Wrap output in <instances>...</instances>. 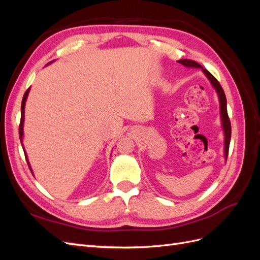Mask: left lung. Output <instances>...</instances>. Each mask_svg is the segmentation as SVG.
Masks as SVG:
<instances>
[{"label":"left lung","instance_id":"obj_1","mask_svg":"<svg viewBox=\"0 0 260 260\" xmlns=\"http://www.w3.org/2000/svg\"><path fill=\"white\" fill-rule=\"evenodd\" d=\"M179 64H182L183 66L186 67H196V68H202V70L207 76L208 79L210 80L211 84L214 85V88L216 89L219 101H220V112H221V119H222V125H223V130H224V156L225 159L228 158V154H229V146H230V140H231V122L229 119V116H228V111H226V99H225V94L223 92L222 86L220 85L219 81L216 79V78L212 76L207 69L203 68L199 62H196L191 59H179L178 60Z\"/></svg>","mask_w":260,"mask_h":260}]
</instances>
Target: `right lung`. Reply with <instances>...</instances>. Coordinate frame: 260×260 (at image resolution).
Returning a JSON list of instances; mask_svg holds the SVG:
<instances>
[{"mask_svg":"<svg viewBox=\"0 0 260 260\" xmlns=\"http://www.w3.org/2000/svg\"><path fill=\"white\" fill-rule=\"evenodd\" d=\"M28 93H29V89L25 92V94H23V98H22V101H21V117H20V123H19V138H20V141L22 139V135H23V131H22V125H23V116H25V103H26V100H27V96H28ZM25 152V151H23ZM26 156V160L28 162V166L30 168V165H29V161H28V158H27V155ZM31 170V168H30Z\"/></svg>","mask_w":260,"mask_h":260,"instance_id":"right-lung-1","label":"right lung"}]
</instances>
